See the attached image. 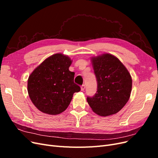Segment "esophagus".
<instances>
[{"label":"esophagus","mask_w":158,"mask_h":158,"mask_svg":"<svg viewBox=\"0 0 158 158\" xmlns=\"http://www.w3.org/2000/svg\"><path fill=\"white\" fill-rule=\"evenodd\" d=\"M85 89V85H82L81 86V91H84Z\"/></svg>","instance_id":"34e87169"}]
</instances>
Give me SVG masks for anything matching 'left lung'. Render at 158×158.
Instances as JSON below:
<instances>
[{"instance_id": "1", "label": "left lung", "mask_w": 158, "mask_h": 158, "mask_svg": "<svg viewBox=\"0 0 158 158\" xmlns=\"http://www.w3.org/2000/svg\"><path fill=\"white\" fill-rule=\"evenodd\" d=\"M92 63L98 82L97 93L88 97L92 111L107 117L118 113L131 96L132 78L128 70L116 56L104 53L94 56Z\"/></svg>"}]
</instances>
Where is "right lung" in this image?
<instances>
[{
  "label": "right lung",
  "mask_w": 158,
  "mask_h": 158,
  "mask_svg": "<svg viewBox=\"0 0 158 158\" xmlns=\"http://www.w3.org/2000/svg\"><path fill=\"white\" fill-rule=\"evenodd\" d=\"M72 60L56 53L50 56L33 70L27 80V92L40 111L58 114L69 106L73 94L80 91L74 82V73L69 70Z\"/></svg>",
  "instance_id": "add662e5"
}]
</instances>
